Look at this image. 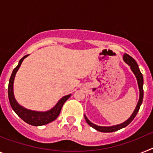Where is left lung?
<instances>
[{
	"instance_id": "8db88e82",
	"label": "left lung",
	"mask_w": 153,
	"mask_h": 153,
	"mask_svg": "<svg viewBox=\"0 0 153 153\" xmlns=\"http://www.w3.org/2000/svg\"><path fill=\"white\" fill-rule=\"evenodd\" d=\"M123 60L127 63V64L129 65V67H130L131 70H132V73L134 74V75L136 76V79H137V83H138V86H139V90H140V99H139V101H138V103L136 105V107L135 109L134 112L132 113V114L131 115V117H129L126 121H125L124 123L121 124H119V125H115V126H100L95 125V124H93V123H91L90 120L87 119V117H86L84 115L85 120H86V123L89 124L91 127H93V129H97V131H100V132H115V131H117L119 129H121L124 127L127 126L129 125L131 122H132L133 119L136 117V114L140 110V106H141L142 102H143V74H141L140 72V68L138 67V64L136 63V60L130 56L129 55L125 54L123 55Z\"/></svg>"
}]
</instances>
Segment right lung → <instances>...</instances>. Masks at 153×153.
I'll use <instances>...</instances> for the list:
<instances>
[{
    "mask_svg": "<svg viewBox=\"0 0 153 153\" xmlns=\"http://www.w3.org/2000/svg\"><path fill=\"white\" fill-rule=\"evenodd\" d=\"M28 55H26L23 58H21L19 61L18 65L13 69L11 76H10V80H9V85H8V98H9L10 106H11L13 111L15 112L16 114L20 118L22 119L24 122H26L27 123L31 126H35L46 125V124L52 122L57 118L58 116L60 115V111H61L63 103L70 98L71 94L63 97V98H61L60 100L58 101L54 107H53L51 109L46 112L33 111V110H30V109L21 106L17 102L14 95H13V80H14L16 73L17 72L18 69L21 67L23 60Z\"/></svg>",
    "mask_w": 153,
    "mask_h": 153,
    "instance_id": "add662e5",
    "label": "right lung"
}]
</instances>
